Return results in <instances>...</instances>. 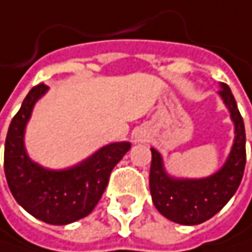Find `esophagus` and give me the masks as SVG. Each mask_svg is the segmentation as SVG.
<instances>
[{
  "instance_id": "obj_1",
  "label": "esophagus",
  "mask_w": 252,
  "mask_h": 252,
  "mask_svg": "<svg viewBox=\"0 0 252 252\" xmlns=\"http://www.w3.org/2000/svg\"><path fill=\"white\" fill-rule=\"evenodd\" d=\"M134 141H135V143H143V141H146V137H144V135H135Z\"/></svg>"
}]
</instances>
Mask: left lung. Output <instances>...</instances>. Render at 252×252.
I'll list each match as a JSON object with an SVG mask.
<instances>
[{
    "label": "left lung",
    "mask_w": 252,
    "mask_h": 252,
    "mask_svg": "<svg viewBox=\"0 0 252 252\" xmlns=\"http://www.w3.org/2000/svg\"><path fill=\"white\" fill-rule=\"evenodd\" d=\"M235 124V141L223 168L203 179H175L165 172L162 156L152 149L150 192L156 209L179 225H200L220 212L236 192L247 162L245 126L236 100L227 84L219 92Z\"/></svg>",
    "instance_id": "obj_1"
}]
</instances>
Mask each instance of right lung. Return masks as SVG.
Returning a JSON list of instances; mask_svg holds the SVG:
<instances>
[{"mask_svg": "<svg viewBox=\"0 0 252 252\" xmlns=\"http://www.w3.org/2000/svg\"><path fill=\"white\" fill-rule=\"evenodd\" d=\"M48 90L40 83L25 97L5 138L4 171L10 191L27 213L49 225H67L92 213L112 169L129 150V143H112L74 168L43 169L26 155L25 128L33 105Z\"/></svg>", "mask_w": 252, "mask_h": 252, "instance_id": "add662e5", "label": "right lung"}]
</instances>
